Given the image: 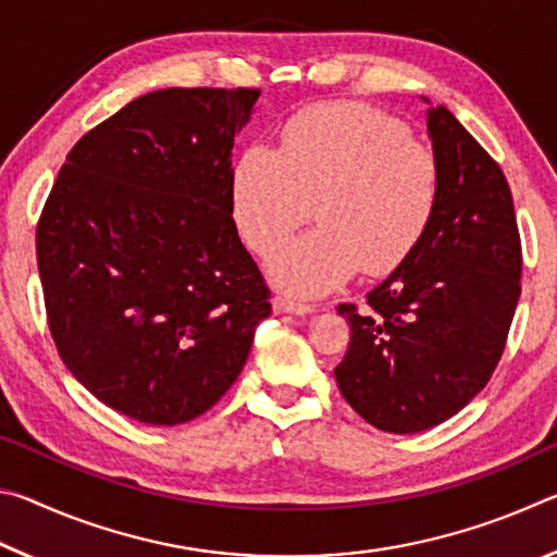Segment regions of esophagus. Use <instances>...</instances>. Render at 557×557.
Wrapping results in <instances>:
<instances>
[{"label":"esophagus","instance_id":"34e87169","mask_svg":"<svg viewBox=\"0 0 557 557\" xmlns=\"http://www.w3.org/2000/svg\"><path fill=\"white\" fill-rule=\"evenodd\" d=\"M272 307H275V312H280V314H307L314 309L312 305H307V301L289 297V295H277L275 299H272Z\"/></svg>","mask_w":557,"mask_h":557}]
</instances>
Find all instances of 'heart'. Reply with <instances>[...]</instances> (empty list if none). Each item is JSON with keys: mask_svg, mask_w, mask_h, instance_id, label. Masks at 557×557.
<instances>
[{"mask_svg": "<svg viewBox=\"0 0 557 557\" xmlns=\"http://www.w3.org/2000/svg\"><path fill=\"white\" fill-rule=\"evenodd\" d=\"M442 166L430 145L381 110L326 102L292 115L280 149L252 145L233 169V215L262 258L277 252L314 206L319 225L270 262L272 280L322 295L361 268L385 275L435 219Z\"/></svg>", "mask_w": 557, "mask_h": 557, "instance_id": "heart-1", "label": "heart"}]
</instances>
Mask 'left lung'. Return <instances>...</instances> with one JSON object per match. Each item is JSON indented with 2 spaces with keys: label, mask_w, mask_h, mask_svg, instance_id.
Returning a JSON list of instances; mask_svg holds the SVG:
<instances>
[{
  "label": "left lung",
  "mask_w": 557,
  "mask_h": 557,
  "mask_svg": "<svg viewBox=\"0 0 557 557\" xmlns=\"http://www.w3.org/2000/svg\"><path fill=\"white\" fill-rule=\"evenodd\" d=\"M428 132L442 166L435 219L366 309L338 305L351 326L338 391L395 435L440 425L484 388L521 297V235L502 166L447 108L428 110Z\"/></svg>",
  "instance_id": "1"
}]
</instances>
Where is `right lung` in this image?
Segmentation results:
<instances>
[{
    "label": "right lung",
    "instance_id": "obj_1",
    "mask_svg": "<svg viewBox=\"0 0 557 557\" xmlns=\"http://www.w3.org/2000/svg\"><path fill=\"white\" fill-rule=\"evenodd\" d=\"M258 88H166L65 157L36 225L53 344L83 388L182 425L243 371L270 289L233 221L235 135Z\"/></svg>",
    "mask_w": 557,
    "mask_h": 557
}]
</instances>
